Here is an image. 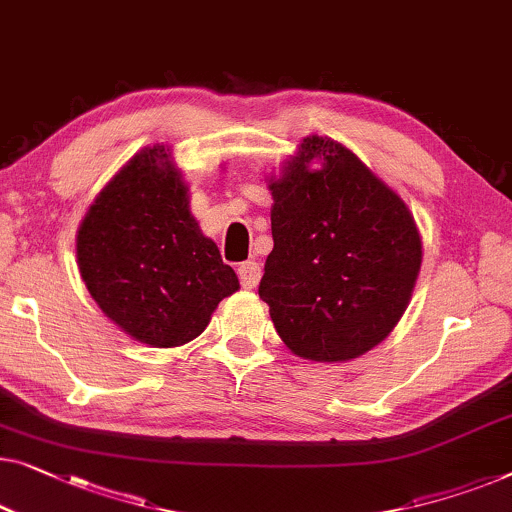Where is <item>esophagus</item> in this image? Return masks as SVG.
I'll list each match as a JSON object with an SVG mask.
<instances>
[{"mask_svg": "<svg viewBox=\"0 0 512 512\" xmlns=\"http://www.w3.org/2000/svg\"><path fill=\"white\" fill-rule=\"evenodd\" d=\"M238 277H240V284L244 288H256L258 281H261V265H258L256 261L240 263Z\"/></svg>", "mask_w": 512, "mask_h": 512, "instance_id": "1", "label": "esophagus"}]
</instances>
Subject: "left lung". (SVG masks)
Masks as SVG:
<instances>
[{
    "instance_id": "obj_1",
    "label": "left lung",
    "mask_w": 512,
    "mask_h": 512,
    "mask_svg": "<svg viewBox=\"0 0 512 512\" xmlns=\"http://www.w3.org/2000/svg\"><path fill=\"white\" fill-rule=\"evenodd\" d=\"M318 160L321 169H311ZM272 191L274 249L258 295L295 355L372 351L409 307L422 242L409 207L342 143L307 136Z\"/></svg>"
}]
</instances>
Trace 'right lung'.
<instances>
[{
    "label": "right lung",
    "instance_id": "obj_1",
    "mask_svg": "<svg viewBox=\"0 0 512 512\" xmlns=\"http://www.w3.org/2000/svg\"><path fill=\"white\" fill-rule=\"evenodd\" d=\"M187 191L166 147H145L101 189L78 228L87 291L117 328L154 348L196 339L240 288L189 212Z\"/></svg>",
    "mask_w": 512,
    "mask_h": 512
}]
</instances>
